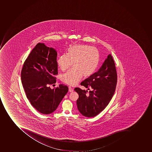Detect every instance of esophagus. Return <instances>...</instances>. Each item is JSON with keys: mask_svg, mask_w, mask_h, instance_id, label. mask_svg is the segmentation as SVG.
<instances>
[{"mask_svg": "<svg viewBox=\"0 0 152 152\" xmlns=\"http://www.w3.org/2000/svg\"><path fill=\"white\" fill-rule=\"evenodd\" d=\"M73 91H74V90H73V88H71L70 87H69V92H72Z\"/></svg>", "mask_w": 152, "mask_h": 152, "instance_id": "1", "label": "esophagus"}]
</instances>
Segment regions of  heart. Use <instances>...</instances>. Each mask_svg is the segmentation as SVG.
Segmentation results:
<instances>
[{
  "label": "heart",
  "mask_w": 152,
  "mask_h": 152,
  "mask_svg": "<svg viewBox=\"0 0 152 152\" xmlns=\"http://www.w3.org/2000/svg\"><path fill=\"white\" fill-rule=\"evenodd\" d=\"M57 63L61 71H64L74 64V68L61 76V80L68 85L75 86L84 75L89 77L98 69L100 54L97 49L87 45L72 46L68 50L67 54L59 57Z\"/></svg>",
  "instance_id": "b5f03b06"
}]
</instances>
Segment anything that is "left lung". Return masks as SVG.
<instances>
[{
    "mask_svg": "<svg viewBox=\"0 0 152 152\" xmlns=\"http://www.w3.org/2000/svg\"><path fill=\"white\" fill-rule=\"evenodd\" d=\"M117 73L114 59L111 54L99 70L82 82L80 85L90 90L75 88L78 94L77 104L79 112L88 118L94 117L103 111L114 95L117 84Z\"/></svg>",
    "mask_w": 152,
    "mask_h": 152,
    "instance_id": "8db88e82",
    "label": "left lung"
}]
</instances>
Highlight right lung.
<instances>
[{
    "label": "right lung",
    "instance_id": "right-lung-1",
    "mask_svg": "<svg viewBox=\"0 0 152 152\" xmlns=\"http://www.w3.org/2000/svg\"><path fill=\"white\" fill-rule=\"evenodd\" d=\"M57 53L53 48L37 44L24 62L21 71L22 84L32 106L43 114H51L57 108L68 91L59 85L53 89L58 75Z\"/></svg>",
    "mask_w": 152,
    "mask_h": 152
}]
</instances>
